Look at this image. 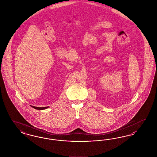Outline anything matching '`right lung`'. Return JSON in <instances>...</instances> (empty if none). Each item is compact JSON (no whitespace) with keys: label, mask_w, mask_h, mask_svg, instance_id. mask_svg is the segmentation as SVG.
<instances>
[{"label":"right lung","mask_w":157,"mask_h":157,"mask_svg":"<svg viewBox=\"0 0 157 157\" xmlns=\"http://www.w3.org/2000/svg\"><path fill=\"white\" fill-rule=\"evenodd\" d=\"M30 106H32V107H33L34 109H37V110H44V109H47V108L48 107V106L43 107H39L33 106H31V105H30Z\"/></svg>","instance_id":"add662e5"}]
</instances>
